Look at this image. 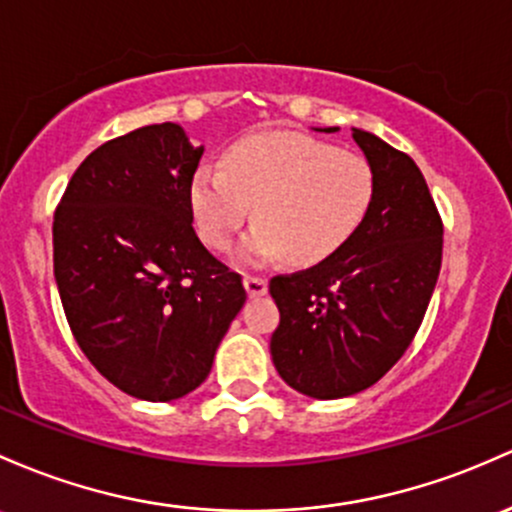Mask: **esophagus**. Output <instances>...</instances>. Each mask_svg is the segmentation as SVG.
<instances>
[{
  "instance_id": "1",
  "label": "esophagus",
  "mask_w": 512,
  "mask_h": 512,
  "mask_svg": "<svg viewBox=\"0 0 512 512\" xmlns=\"http://www.w3.org/2000/svg\"><path fill=\"white\" fill-rule=\"evenodd\" d=\"M243 284H245L247 296H252V299H255V296H265L267 294V279L255 277V274H245Z\"/></svg>"
}]
</instances>
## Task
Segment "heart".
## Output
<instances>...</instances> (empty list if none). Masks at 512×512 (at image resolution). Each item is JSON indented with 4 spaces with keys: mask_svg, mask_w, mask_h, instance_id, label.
<instances>
[{
    "mask_svg": "<svg viewBox=\"0 0 512 512\" xmlns=\"http://www.w3.org/2000/svg\"><path fill=\"white\" fill-rule=\"evenodd\" d=\"M374 196V172L352 150L306 133L272 131L238 140L223 167H196L189 204L201 240L228 250L250 216L255 226L240 240L247 265L286 257L316 265L340 250L362 226Z\"/></svg>",
    "mask_w": 512,
    "mask_h": 512,
    "instance_id": "heart-1",
    "label": "heart"
}]
</instances>
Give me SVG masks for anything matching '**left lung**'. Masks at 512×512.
Returning <instances> with one entry per match:
<instances>
[{"label":"left lung","mask_w":512,"mask_h":512,"mask_svg":"<svg viewBox=\"0 0 512 512\" xmlns=\"http://www.w3.org/2000/svg\"><path fill=\"white\" fill-rule=\"evenodd\" d=\"M352 138L374 172L362 226L328 260L269 282L279 308L274 367L320 401L369 389L401 359L442 265V221L423 172L374 133L352 128Z\"/></svg>","instance_id":"obj_1"}]
</instances>
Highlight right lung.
<instances>
[{
    "label": "right lung",
    "mask_w": 512,
    "mask_h": 512,
    "mask_svg": "<svg viewBox=\"0 0 512 512\" xmlns=\"http://www.w3.org/2000/svg\"><path fill=\"white\" fill-rule=\"evenodd\" d=\"M201 155L179 123L136 128L87 155L55 211L53 269L72 335L140 401L204 384L247 299L192 226Z\"/></svg>",
    "instance_id": "right-lung-1"
}]
</instances>
